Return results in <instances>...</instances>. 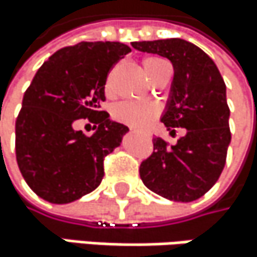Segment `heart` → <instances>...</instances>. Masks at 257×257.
I'll return each mask as SVG.
<instances>
[{"mask_svg":"<svg viewBox=\"0 0 257 257\" xmlns=\"http://www.w3.org/2000/svg\"><path fill=\"white\" fill-rule=\"evenodd\" d=\"M169 64L160 58H145L143 59V67L145 71L151 79H155L157 74ZM106 93H111V83L106 82ZM161 108L155 102H136V100H124L120 102L114 106L112 109V117L117 121H121L124 124H130L134 127H145L148 126L158 114Z\"/></svg>","mask_w":257,"mask_h":257,"instance_id":"1","label":"heart"}]
</instances>
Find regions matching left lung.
Here are the masks:
<instances>
[{
	"instance_id": "1",
	"label": "left lung",
	"mask_w": 257,
	"mask_h": 257,
	"mask_svg": "<svg viewBox=\"0 0 257 257\" xmlns=\"http://www.w3.org/2000/svg\"><path fill=\"white\" fill-rule=\"evenodd\" d=\"M133 47L172 62L171 99L161 121L171 134L186 127L174 146L160 137L152 140L154 152L142 161L140 178L163 198L195 201L213 187L225 166L231 133L224 79L207 54L184 39L133 42Z\"/></svg>"
}]
</instances>
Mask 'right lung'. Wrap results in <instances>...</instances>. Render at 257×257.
I'll list each match as a JSON object with an SVG mask.
<instances>
[{
  "label": "right lung",
  "mask_w": 257,
  "mask_h": 257,
  "mask_svg": "<svg viewBox=\"0 0 257 257\" xmlns=\"http://www.w3.org/2000/svg\"><path fill=\"white\" fill-rule=\"evenodd\" d=\"M131 48L121 42H79L42 64L24 93L15 126L16 161L29 187L53 204L93 192L105 175L103 160L121 143L127 126L100 108L112 67ZM80 118L95 123L86 138Z\"/></svg>",
  "instance_id": "obj_1"
}]
</instances>
